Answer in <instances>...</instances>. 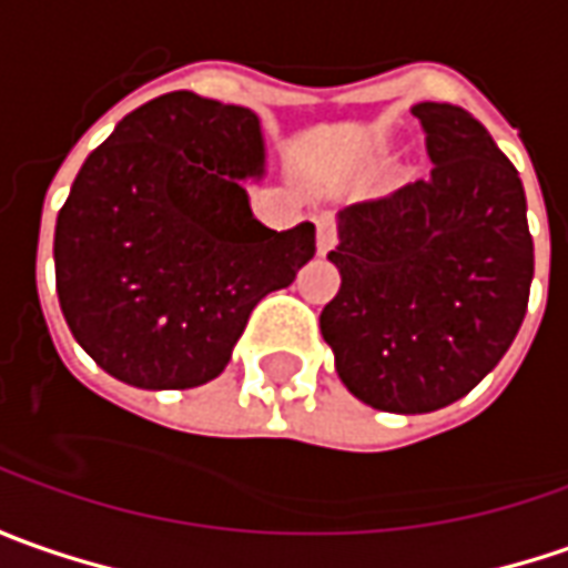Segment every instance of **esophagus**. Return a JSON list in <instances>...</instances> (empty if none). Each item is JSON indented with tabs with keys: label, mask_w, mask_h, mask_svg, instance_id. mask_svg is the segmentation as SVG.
<instances>
[{
	"label": "esophagus",
	"mask_w": 568,
	"mask_h": 568,
	"mask_svg": "<svg viewBox=\"0 0 568 568\" xmlns=\"http://www.w3.org/2000/svg\"><path fill=\"white\" fill-rule=\"evenodd\" d=\"M333 247H336V225H333L329 216H321V220H317V251H321V254H329Z\"/></svg>",
	"instance_id": "esophagus-1"
}]
</instances>
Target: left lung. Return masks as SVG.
<instances>
[{
	"label": "left lung",
	"instance_id": "left-lung-1",
	"mask_svg": "<svg viewBox=\"0 0 568 568\" xmlns=\"http://www.w3.org/2000/svg\"><path fill=\"white\" fill-rule=\"evenodd\" d=\"M412 115L434 169L339 210L326 261L343 285L321 311L345 389L396 415L468 396L516 339L535 276L525 187L490 131L453 103Z\"/></svg>",
	"mask_w": 568,
	"mask_h": 568
}]
</instances>
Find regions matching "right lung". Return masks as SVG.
Segmentation results:
<instances>
[{"label": "right lung", "mask_w": 568, "mask_h": 568, "mask_svg": "<svg viewBox=\"0 0 568 568\" xmlns=\"http://www.w3.org/2000/svg\"><path fill=\"white\" fill-rule=\"evenodd\" d=\"M266 172L257 112L191 90L150 100L84 160L55 220V292L109 377L191 389L220 377L254 304L295 283L314 223L266 229L245 179Z\"/></svg>", "instance_id": "1"}]
</instances>
